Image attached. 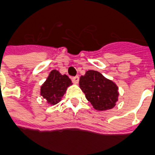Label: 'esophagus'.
<instances>
[{"instance_id": "obj_1", "label": "esophagus", "mask_w": 155, "mask_h": 155, "mask_svg": "<svg viewBox=\"0 0 155 155\" xmlns=\"http://www.w3.org/2000/svg\"><path fill=\"white\" fill-rule=\"evenodd\" d=\"M72 82L74 83V84H78L79 82V78L78 77H73L72 78Z\"/></svg>"}]
</instances>
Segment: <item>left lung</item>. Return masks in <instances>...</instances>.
<instances>
[{"label": "left lung", "mask_w": 155, "mask_h": 155, "mask_svg": "<svg viewBox=\"0 0 155 155\" xmlns=\"http://www.w3.org/2000/svg\"><path fill=\"white\" fill-rule=\"evenodd\" d=\"M79 86L93 108L98 111L113 109L118 101V87L100 72L88 70L80 77Z\"/></svg>", "instance_id": "left-lung-1"}]
</instances>
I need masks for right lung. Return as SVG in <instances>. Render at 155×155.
<instances>
[{"label": "right lung", "mask_w": 155, "mask_h": 155, "mask_svg": "<svg viewBox=\"0 0 155 155\" xmlns=\"http://www.w3.org/2000/svg\"><path fill=\"white\" fill-rule=\"evenodd\" d=\"M72 81L66 74L62 75L58 70H52L41 87L40 94L50 105L58 104L67 91Z\"/></svg>", "instance_id": "obj_1"}]
</instances>
